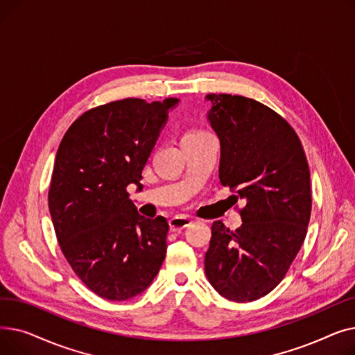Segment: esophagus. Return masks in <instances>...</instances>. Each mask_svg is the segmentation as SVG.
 Instances as JSON below:
<instances>
[{"instance_id":"34e87169","label":"esophagus","mask_w":355,"mask_h":355,"mask_svg":"<svg viewBox=\"0 0 355 355\" xmlns=\"http://www.w3.org/2000/svg\"><path fill=\"white\" fill-rule=\"evenodd\" d=\"M191 223H193V220L187 216H175L170 220V227L173 232H178V230L189 227Z\"/></svg>"}]
</instances>
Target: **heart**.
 Segmentation results:
<instances>
[{
    "label": "heart",
    "mask_w": 355,
    "mask_h": 355,
    "mask_svg": "<svg viewBox=\"0 0 355 355\" xmlns=\"http://www.w3.org/2000/svg\"><path fill=\"white\" fill-rule=\"evenodd\" d=\"M201 135H209V132H206V130H202V129H191V130H189V132H185V134H184L182 139H184V138L201 137Z\"/></svg>",
    "instance_id": "b5f03b06"
}]
</instances>
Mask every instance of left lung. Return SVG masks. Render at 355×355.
<instances>
[{
	"instance_id": "8db88e82",
	"label": "left lung",
	"mask_w": 355,
	"mask_h": 355,
	"mask_svg": "<svg viewBox=\"0 0 355 355\" xmlns=\"http://www.w3.org/2000/svg\"><path fill=\"white\" fill-rule=\"evenodd\" d=\"M207 121L220 139V182L243 200L241 226H211L204 269L234 302L273 291L300 252L311 217L309 166L300 138L275 110L245 96H206Z\"/></svg>"
}]
</instances>
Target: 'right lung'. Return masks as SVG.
Instances as JSON below:
<instances>
[{
    "label": "right lung",
    "instance_id": "obj_1",
    "mask_svg": "<svg viewBox=\"0 0 355 355\" xmlns=\"http://www.w3.org/2000/svg\"><path fill=\"white\" fill-rule=\"evenodd\" d=\"M178 103L128 98L90 109L55 154L49 190L55 236L74 273L107 301L142 293L165 259L166 218L141 216L126 187L142 190L144 166Z\"/></svg>",
    "mask_w": 355,
    "mask_h": 355
}]
</instances>
